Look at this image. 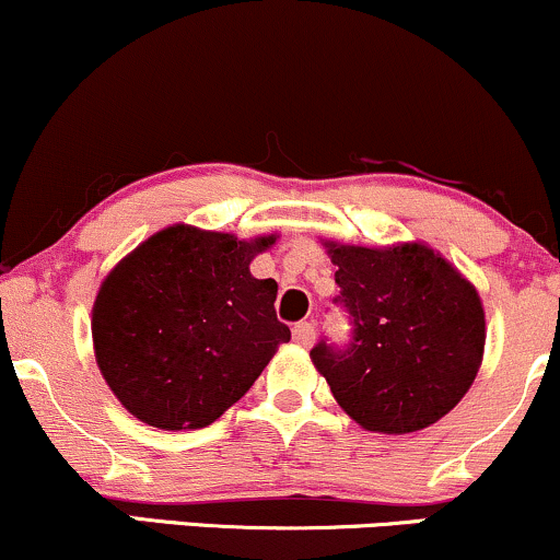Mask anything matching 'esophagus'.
I'll return each instance as SVG.
<instances>
[{"instance_id": "1", "label": "esophagus", "mask_w": 560, "mask_h": 560, "mask_svg": "<svg viewBox=\"0 0 560 560\" xmlns=\"http://www.w3.org/2000/svg\"><path fill=\"white\" fill-rule=\"evenodd\" d=\"M314 338H317V330H314V322H299L293 327V340L299 346H312Z\"/></svg>"}]
</instances>
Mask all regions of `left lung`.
I'll use <instances>...</instances> for the list:
<instances>
[{"label":"left lung","mask_w":560,"mask_h":560,"mask_svg":"<svg viewBox=\"0 0 560 560\" xmlns=\"http://www.w3.org/2000/svg\"><path fill=\"white\" fill-rule=\"evenodd\" d=\"M351 335L322 338L312 361L364 430L406 435L443 419L475 383L485 312L471 282L422 243H325Z\"/></svg>","instance_id":"left-lung-1"}]
</instances>
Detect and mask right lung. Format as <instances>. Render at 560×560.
Listing matches in <instances>:
<instances>
[{
  "label": "right lung",
  "instance_id": "1",
  "mask_svg": "<svg viewBox=\"0 0 560 560\" xmlns=\"http://www.w3.org/2000/svg\"><path fill=\"white\" fill-rule=\"evenodd\" d=\"M275 235L162 230L107 275L94 304L96 364L120 404L160 430H199L248 393L291 330L278 282L248 265Z\"/></svg>",
  "mask_w": 560,
  "mask_h": 560
}]
</instances>
